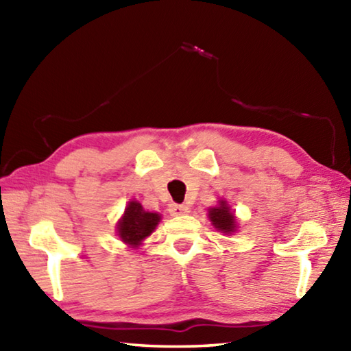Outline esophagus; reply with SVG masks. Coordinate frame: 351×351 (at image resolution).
Wrapping results in <instances>:
<instances>
[{
  "mask_svg": "<svg viewBox=\"0 0 351 351\" xmlns=\"http://www.w3.org/2000/svg\"><path fill=\"white\" fill-rule=\"evenodd\" d=\"M169 212L173 217H180V215H186V213L190 212V209H189L187 206H184V204H170Z\"/></svg>",
  "mask_w": 351,
  "mask_h": 351,
  "instance_id": "34e87169",
  "label": "esophagus"
}]
</instances>
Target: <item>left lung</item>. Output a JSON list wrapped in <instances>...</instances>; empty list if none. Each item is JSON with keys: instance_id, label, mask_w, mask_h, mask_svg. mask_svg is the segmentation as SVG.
Here are the masks:
<instances>
[{"instance_id": "left-lung-1", "label": "left lung", "mask_w": 351, "mask_h": 351, "mask_svg": "<svg viewBox=\"0 0 351 351\" xmlns=\"http://www.w3.org/2000/svg\"><path fill=\"white\" fill-rule=\"evenodd\" d=\"M209 219L213 224V228L223 234H232L237 230V219L234 212L230 210L228 201L219 199L218 206L210 207L209 209Z\"/></svg>"}]
</instances>
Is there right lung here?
Returning a JSON list of instances; mask_svg holds the SVG:
<instances>
[{"mask_svg": "<svg viewBox=\"0 0 351 351\" xmlns=\"http://www.w3.org/2000/svg\"><path fill=\"white\" fill-rule=\"evenodd\" d=\"M161 215L156 212L145 210L139 201L132 199L125 207L122 218L117 223V235L128 246L138 247L148 235L156 229Z\"/></svg>", "mask_w": 351, "mask_h": 351, "instance_id": "add662e5", "label": "right lung"}]
</instances>
